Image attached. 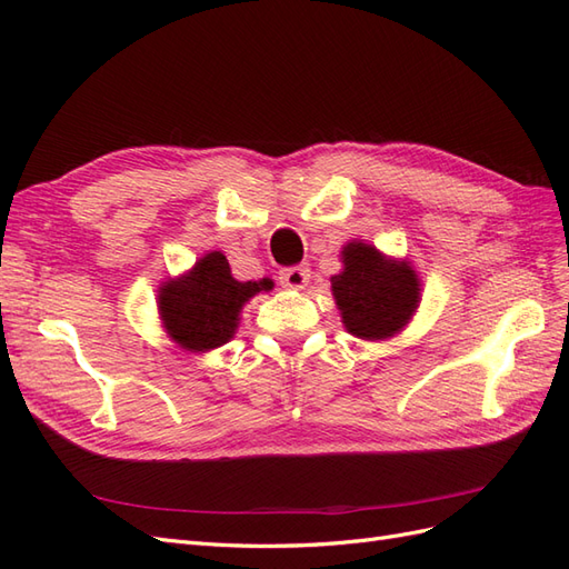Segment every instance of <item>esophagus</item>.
Listing matches in <instances>:
<instances>
[{
  "label": "esophagus",
  "mask_w": 569,
  "mask_h": 569,
  "mask_svg": "<svg viewBox=\"0 0 569 569\" xmlns=\"http://www.w3.org/2000/svg\"><path fill=\"white\" fill-rule=\"evenodd\" d=\"M308 278H311V270H308L306 266H295V268L280 270V282L289 289H303Z\"/></svg>",
  "instance_id": "1"
}]
</instances>
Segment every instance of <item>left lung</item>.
<instances>
[{
  "label": "left lung",
  "instance_id": "obj_1",
  "mask_svg": "<svg viewBox=\"0 0 569 569\" xmlns=\"http://www.w3.org/2000/svg\"><path fill=\"white\" fill-rule=\"evenodd\" d=\"M343 272L332 278V295L347 330L360 339H387L418 308L420 284L408 263H391L363 242L341 251Z\"/></svg>",
  "mask_w": 569,
  "mask_h": 569
}]
</instances>
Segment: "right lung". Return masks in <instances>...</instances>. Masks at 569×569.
Here are the masks:
<instances>
[{"label": "right lung", "mask_w": 569, "mask_h": 569, "mask_svg": "<svg viewBox=\"0 0 569 569\" xmlns=\"http://www.w3.org/2000/svg\"><path fill=\"white\" fill-rule=\"evenodd\" d=\"M270 287V280L237 282L228 258L213 251L187 278L161 287L159 311L170 337L184 349L209 351L234 335L244 301Z\"/></svg>", "instance_id": "add662e5"}]
</instances>
